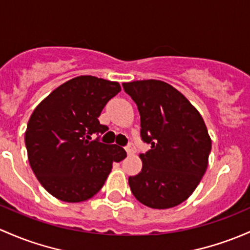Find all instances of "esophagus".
I'll list each match as a JSON object with an SVG mask.
<instances>
[{
	"label": "esophagus",
	"mask_w": 250,
	"mask_h": 250,
	"mask_svg": "<svg viewBox=\"0 0 250 250\" xmlns=\"http://www.w3.org/2000/svg\"><path fill=\"white\" fill-rule=\"evenodd\" d=\"M125 151H127L128 154H133L134 152H135V149H134V146L132 145V144H129V145L125 147Z\"/></svg>",
	"instance_id": "obj_1"
}]
</instances>
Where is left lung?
<instances>
[{
    "label": "left lung",
    "mask_w": 250,
    "mask_h": 250,
    "mask_svg": "<svg viewBox=\"0 0 250 250\" xmlns=\"http://www.w3.org/2000/svg\"><path fill=\"white\" fill-rule=\"evenodd\" d=\"M138 105L141 138L151 149L141 153L143 169L128 178L136 200L151 208H171L186 201L208 165L212 141L200 112L160 80L123 83Z\"/></svg>",
    "instance_id": "8db88e82"
}]
</instances>
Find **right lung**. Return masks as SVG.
I'll return each instance as SVG.
<instances>
[{
	"label": "right lung",
	"mask_w": 250,
	"mask_h": 250,
	"mask_svg": "<svg viewBox=\"0 0 250 250\" xmlns=\"http://www.w3.org/2000/svg\"><path fill=\"white\" fill-rule=\"evenodd\" d=\"M120 91L116 81L81 75L52 91L31 115L25 132L28 162L39 183L59 200L91 199L112 163L127 156L122 147L92 140L94 133L109 129L98 117Z\"/></svg>",
	"instance_id": "add662e5"
}]
</instances>
